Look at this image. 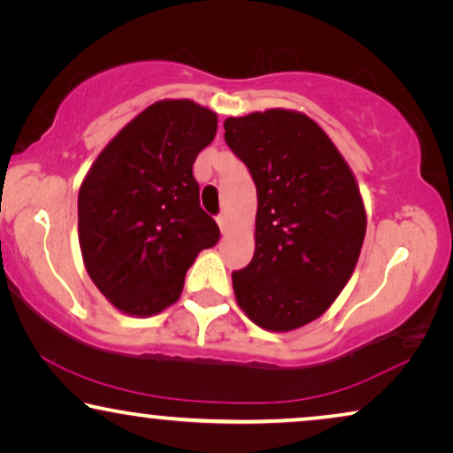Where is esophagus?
I'll use <instances>...</instances> for the list:
<instances>
[{"label": "esophagus", "mask_w": 453, "mask_h": 453, "mask_svg": "<svg viewBox=\"0 0 453 453\" xmlns=\"http://www.w3.org/2000/svg\"><path fill=\"white\" fill-rule=\"evenodd\" d=\"M216 222H219L222 234H226V233H228V219H226V214H219V216H216Z\"/></svg>", "instance_id": "obj_1"}]
</instances>
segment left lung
<instances>
[{"instance_id":"obj_1","label":"left lung","mask_w":453,"mask_h":453,"mask_svg":"<svg viewBox=\"0 0 453 453\" xmlns=\"http://www.w3.org/2000/svg\"><path fill=\"white\" fill-rule=\"evenodd\" d=\"M225 140L257 189L256 253L233 272L237 303L259 327L295 330L355 270L367 228L357 181L324 129L295 111L228 117Z\"/></svg>"}]
</instances>
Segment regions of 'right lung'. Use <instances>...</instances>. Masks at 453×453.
<instances>
[{"mask_svg":"<svg viewBox=\"0 0 453 453\" xmlns=\"http://www.w3.org/2000/svg\"><path fill=\"white\" fill-rule=\"evenodd\" d=\"M216 115L191 101H158L98 154L78 196L80 250L96 288L129 315L173 305L197 253L220 228L200 206L194 163L214 140Z\"/></svg>","mask_w":453,"mask_h":453,"instance_id":"add662e5","label":"right lung"}]
</instances>
